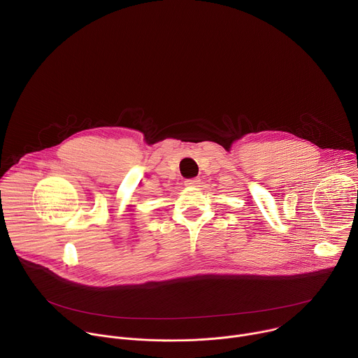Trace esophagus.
Segmentation results:
<instances>
[{"label":"esophagus","mask_w":358,"mask_h":358,"mask_svg":"<svg viewBox=\"0 0 358 358\" xmlns=\"http://www.w3.org/2000/svg\"><path fill=\"white\" fill-rule=\"evenodd\" d=\"M184 184L188 185V187H194V185L199 184V180H198V178H188V180L184 181Z\"/></svg>","instance_id":"1"}]
</instances>
